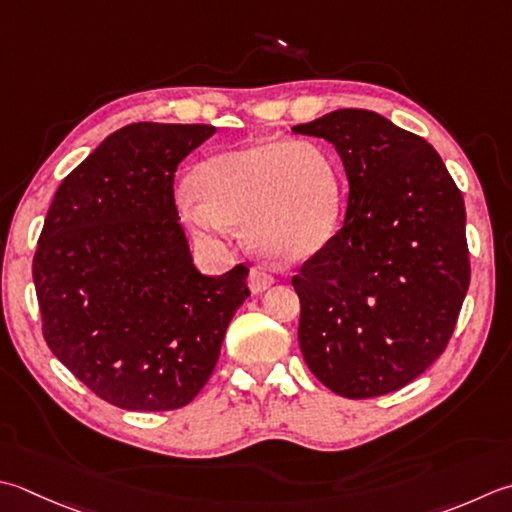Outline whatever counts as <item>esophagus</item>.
I'll return each mask as SVG.
<instances>
[{
  "mask_svg": "<svg viewBox=\"0 0 512 512\" xmlns=\"http://www.w3.org/2000/svg\"><path fill=\"white\" fill-rule=\"evenodd\" d=\"M273 284H275V279L270 277V275L266 273V270H262V268H253V270H250V275H248V288L253 290L255 295L264 293V290H268Z\"/></svg>",
  "mask_w": 512,
  "mask_h": 512,
  "instance_id": "obj_1",
  "label": "esophagus"
}]
</instances>
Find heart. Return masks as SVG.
Returning <instances> with one entry per match:
<instances>
[{
  "mask_svg": "<svg viewBox=\"0 0 512 512\" xmlns=\"http://www.w3.org/2000/svg\"><path fill=\"white\" fill-rule=\"evenodd\" d=\"M195 190L177 208L199 242L224 246L235 226L279 264H302L324 250L342 219V168L324 146L257 137L199 164Z\"/></svg>",
  "mask_w": 512,
  "mask_h": 512,
  "instance_id": "b5f03b06",
  "label": "heart"
}]
</instances>
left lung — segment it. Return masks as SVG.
<instances>
[{
  "instance_id": "8db88e82",
  "label": "left lung",
  "mask_w": 512,
  "mask_h": 512,
  "mask_svg": "<svg viewBox=\"0 0 512 512\" xmlns=\"http://www.w3.org/2000/svg\"><path fill=\"white\" fill-rule=\"evenodd\" d=\"M293 130L335 146L350 188L344 228L293 277L299 348L337 395L393 393L455 330L470 284L464 197L426 139L373 110Z\"/></svg>"
}]
</instances>
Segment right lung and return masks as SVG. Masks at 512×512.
Segmentation results:
<instances>
[{"label": "right lung", "mask_w": 512, "mask_h": 512, "mask_svg": "<svg viewBox=\"0 0 512 512\" xmlns=\"http://www.w3.org/2000/svg\"><path fill=\"white\" fill-rule=\"evenodd\" d=\"M213 135L206 124H128L64 179L48 208L33 259L44 339L117 408L193 402L250 295L242 264L199 273L179 226L175 170Z\"/></svg>", "instance_id": "1"}]
</instances>
